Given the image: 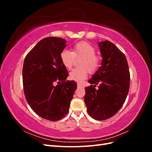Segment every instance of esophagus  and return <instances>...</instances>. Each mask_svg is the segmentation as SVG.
Listing matches in <instances>:
<instances>
[{"label": "esophagus", "instance_id": "esophagus-1", "mask_svg": "<svg viewBox=\"0 0 152 152\" xmlns=\"http://www.w3.org/2000/svg\"><path fill=\"white\" fill-rule=\"evenodd\" d=\"M77 87L78 88H80V87H82L83 86H82L80 83H77Z\"/></svg>", "mask_w": 152, "mask_h": 152}]
</instances>
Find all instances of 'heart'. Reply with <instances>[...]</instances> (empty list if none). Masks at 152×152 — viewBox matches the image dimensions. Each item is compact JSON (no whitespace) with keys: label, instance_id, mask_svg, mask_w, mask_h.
I'll use <instances>...</instances> for the list:
<instances>
[{"label":"heart","instance_id":"heart-1","mask_svg":"<svg viewBox=\"0 0 152 152\" xmlns=\"http://www.w3.org/2000/svg\"><path fill=\"white\" fill-rule=\"evenodd\" d=\"M96 49L90 44L80 42L76 44L72 48V52L63 50L60 54V59L63 66L70 70L75 59H82L79 64L81 68L74 69L69 75L70 79L81 83L87 79L88 71L94 73L99 66V58L96 56Z\"/></svg>","mask_w":152,"mask_h":152}]
</instances>
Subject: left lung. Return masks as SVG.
Listing matches in <instances>:
<instances>
[{
	"mask_svg": "<svg viewBox=\"0 0 152 152\" xmlns=\"http://www.w3.org/2000/svg\"><path fill=\"white\" fill-rule=\"evenodd\" d=\"M102 66L88 80L84 102L87 112L98 121L108 119L123 106L130 86V73L124 54L108 40L98 42ZM99 89L94 87L99 82ZM94 85L93 86L92 84Z\"/></svg>",
	"mask_w": 152,
	"mask_h": 152,
	"instance_id": "1",
	"label": "left lung"
}]
</instances>
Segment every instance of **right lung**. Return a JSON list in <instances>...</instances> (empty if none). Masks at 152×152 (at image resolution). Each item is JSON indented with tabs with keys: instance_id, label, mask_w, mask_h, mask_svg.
<instances>
[{
	"instance_id": "right-lung-1",
	"label": "right lung",
	"mask_w": 152,
	"mask_h": 152,
	"mask_svg": "<svg viewBox=\"0 0 152 152\" xmlns=\"http://www.w3.org/2000/svg\"><path fill=\"white\" fill-rule=\"evenodd\" d=\"M66 40L59 37L44 38L26 55L23 67V84L26 99L42 118L57 121L68 112L77 83L66 79V68L60 59ZM58 80L56 86L54 82Z\"/></svg>"
}]
</instances>
